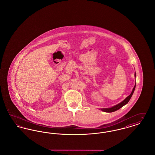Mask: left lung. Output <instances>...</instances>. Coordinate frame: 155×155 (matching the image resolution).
I'll return each instance as SVG.
<instances>
[{
	"mask_svg": "<svg viewBox=\"0 0 155 155\" xmlns=\"http://www.w3.org/2000/svg\"><path fill=\"white\" fill-rule=\"evenodd\" d=\"M135 77H136V74H135ZM135 86H136V82H135V86H134V88H133V91H132L131 94H130L129 96H127V97L125 98V99H124L123 101H122L121 103H118L117 105H115V106L111 107L110 108L101 109V110L103 111H104V112L111 113V112H113V111L117 110L119 109H120L121 107H122L123 106H124L127 103H128V102H129V101L130 100L131 96L133 95V93H134V90H135Z\"/></svg>",
	"mask_w": 155,
	"mask_h": 155,
	"instance_id": "obj_1",
	"label": "left lung"
}]
</instances>
